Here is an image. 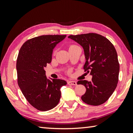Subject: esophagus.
<instances>
[{
  "mask_svg": "<svg viewBox=\"0 0 133 133\" xmlns=\"http://www.w3.org/2000/svg\"><path fill=\"white\" fill-rule=\"evenodd\" d=\"M67 83H68L69 85H77V82H75V81H69V82H67Z\"/></svg>",
  "mask_w": 133,
  "mask_h": 133,
  "instance_id": "34e87169",
  "label": "esophagus"
}]
</instances>
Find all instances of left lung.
Here are the masks:
<instances>
[{
  "instance_id": "8db88e82",
  "label": "left lung",
  "mask_w": 133,
  "mask_h": 133,
  "mask_svg": "<svg viewBox=\"0 0 133 133\" xmlns=\"http://www.w3.org/2000/svg\"><path fill=\"white\" fill-rule=\"evenodd\" d=\"M68 37L82 46L85 58L84 69L92 76L91 82L78 81V84L86 89L82 100L91 105L103 104L113 93L118 81L120 65L115 48L107 38L96 33Z\"/></svg>"
}]
</instances>
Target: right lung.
Instances as JSON below:
<instances>
[{
	"instance_id": "obj_1",
	"label": "right lung",
	"mask_w": 133,
	"mask_h": 133,
	"mask_svg": "<svg viewBox=\"0 0 133 133\" xmlns=\"http://www.w3.org/2000/svg\"><path fill=\"white\" fill-rule=\"evenodd\" d=\"M66 35H43L29 39L21 47L16 62L17 83L28 102L40 111L58 104L65 80L46 76L44 67L52 58L53 49Z\"/></svg>"
}]
</instances>
